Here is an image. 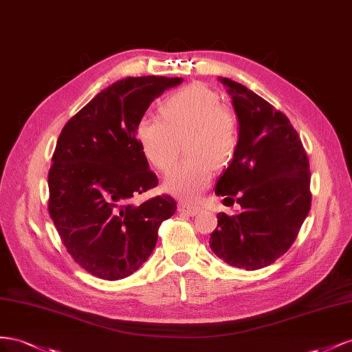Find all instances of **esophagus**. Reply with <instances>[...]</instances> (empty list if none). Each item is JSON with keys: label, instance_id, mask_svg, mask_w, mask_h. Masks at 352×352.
<instances>
[{"label": "esophagus", "instance_id": "34e87169", "mask_svg": "<svg viewBox=\"0 0 352 352\" xmlns=\"http://www.w3.org/2000/svg\"><path fill=\"white\" fill-rule=\"evenodd\" d=\"M200 209H202V208H200L199 205H188V204H179V206H178L179 212L186 214V215H190V217L199 214Z\"/></svg>", "mask_w": 352, "mask_h": 352}]
</instances>
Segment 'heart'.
I'll list each match as a JSON object with an SVG mask.
<instances>
[{
    "mask_svg": "<svg viewBox=\"0 0 352 352\" xmlns=\"http://www.w3.org/2000/svg\"><path fill=\"white\" fill-rule=\"evenodd\" d=\"M160 116L146 115L137 122L135 138L147 162L168 170L178 155V140L187 135L188 157L169 170L164 188L183 200H195L209 186L214 166L233 159L240 138L236 113L223 104L214 89L190 84L170 94L160 106Z\"/></svg>",
    "mask_w": 352,
    "mask_h": 352,
    "instance_id": "obj_1",
    "label": "heart"
}]
</instances>
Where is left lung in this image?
I'll return each instance as SVG.
<instances>
[{
  "instance_id": "8db88e82",
  "label": "left lung",
  "mask_w": 352,
  "mask_h": 352,
  "mask_svg": "<svg viewBox=\"0 0 352 352\" xmlns=\"http://www.w3.org/2000/svg\"><path fill=\"white\" fill-rule=\"evenodd\" d=\"M218 81L232 96L240 138L215 195L236 197L240 212L217 215L209 246L228 265L258 270L287 252L309 212V160L283 112L233 79Z\"/></svg>"
}]
</instances>
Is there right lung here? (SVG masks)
Instances as JSON below:
<instances>
[{"instance_id": "add662e5", "label": "right lung", "mask_w": 352, "mask_h": 352, "mask_svg": "<svg viewBox=\"0 0 352 352\" xmlns=\"http://www.w3.org/2000/svg\"><path fill=\"white\" fill-rule=\"evenodd\" d=\"M182 78L116 81L67 120L48 170V212L69 255L103 280L131 276L153 252L160 224L177 210L169 195L133 197L157 186L135 138L150 103Z\"/></svg>"}]
</instances>
